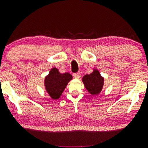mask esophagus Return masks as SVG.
Here are the masks:
<instances>
[{"mask_svg": "<svg viewBox=\"0 0 148 148\" xmlns=\"http://www.w3.org/2000/svg\"><path fill=\"white\" fill-rule=\"evenodd\" d=\"M73 76H74V77L75 78V79H79V78L81 77V74H80V73H74V74H73Z\"/></svg>", "mask_w": 148, "mask_h": 148, "instance_id": "esophagus-1", "label": "esophagus"}]
</instances>
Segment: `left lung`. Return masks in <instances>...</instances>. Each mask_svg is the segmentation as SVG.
Wrapping results in <instances>:
<instances>
[{
	"mask_svg": "<svg viewBox=\"0 0 148 148\" xmlns=\"http://www.w3.org/2000/svg\"><path fill=\"white\" fill-rule=\"evenodd\" d=\"M85 88L92 95H97L102 90L104 79L97 69H94L90 74H86L82 79Z\"/></svg>",
	"mask_w": 148,
	"mask_h": 148,
	"instance_id": "1",
	"label": "left lung"
}]
</instances>
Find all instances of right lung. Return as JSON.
<instances>
[{
    "label": "right lung",
    "mask_w": 148,
    "mask_h": 148,
    "mask_svg": "<svg viewBox=\"0 0 148 148\" xmlns=\"http://www.w3.org/2000/svg\"><path fill=\"white\" fill-rule=\"evenodd\" d=\"M72 79V76L68 72L61 74L58 69L53 67L45 79L46 91L52 99L60 97L67 84Z\"/></svg>",
    "instance_id": "add662e5"
}]
</instances>
